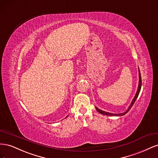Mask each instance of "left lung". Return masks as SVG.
I'll use <instances>...</instances> for the list:
<instances>
[{"mask_svg": "<svg viewBox=\"0 0 158 158\" xmlns=\"http://www.w3.org/2000/svg\"><path fill=\"white\" fill-rule=\"evenodd\" d=\"M138 74H139V83H138V89H137V92L136 93V95L135 98H134V99H132V101L130 105V106L128 107V109H127V111L123 112L122 113H109V112H106V111H102V110L98 109V107H95V109H96L97 111L101 114H105V115H108V116H123V115H125V114H127L128 111L129 110H130L131 109V107H132L133 104L135 103V101L136 100L138 95H139V93L140 92V89H141V86H142V79H141V75H140V70H139V68H138Z\"/></svg>", "mask_w": 158, "mask_h": 158, "instance_id": "left-lung-1", "label": "left lung"}]
</instances>
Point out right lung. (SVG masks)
Instances as JSON below:
<instances>
[{
    "mask_svg": "<svg viewBox=\"0 0 158 158\" xmlns=\"http://www.w3.org/2000/svg\"><path fill=\"white\" fill-rule=\"evenodd\" d=\"M67 117H68V116H67Z\"/></svg>",
    "mask_w": 158,
    "mask_h": 158,
    "instance_id": "right-lung-1",
    "label": "right lung"
}]
</instances>
